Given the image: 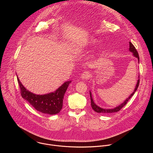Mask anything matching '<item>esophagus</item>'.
<instances>
[{
  "label": "esophagus",
  "mask_w": 153,
  "mask_h": 153,
  "mask_svg": "<svg viewBox=\"0 0 153 153\" xmlns=\"http://www.w3.org/2000/svg\"><path fill=\"white\" fill-rule=\"evenodd\" d=\"M90 73L88 71H85L80 76V78L82 80H85V79H88L90 77Z\"/></svg>",
  "instance_id": "esophagus-1"
}]
</instances>
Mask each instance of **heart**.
Returning <instances> with one entry per match:
<instances>
[{
  "instance_id": "b5f03b06",
  "label": "heart",
  "mask_w": 153,
  "mask_h": 153,
  "mask_svg": "<svg viewBox=\"0 0 153 153\" xmlns=\"http://www.w3.org/2000/svg\"><path fill=\"white\" fill-rule=\"evenodd\" d=\"M96 42H97V41H96L95 39H91V40H90V41L89 45H93V44H94V43H96Z\"/></svg>"
}]
</instances>
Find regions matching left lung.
I'll return each instance as SVG.
<instances>
[{
  "instance_id": "obj_1",
  "label": "left lung",
  "mask_w": 153,
  "mask_h": 153,
  "mask_svg": "<svg viewBox=\"0 0 153 153\" xmlns=\"http://www.w3.org/2000/svg\"><path fill=\"white\" fill-rule=\"evenodd\" d=\"M129 51L130 52H131L133 53V55L134 56V57L137 58L138 59V62L139 63V54L136 49V48L134 47V45L132 44V43H131L129 42ZM139 79L137 80V84L136 85V87L134 88V90L133 91V93L132 94H131V95L129 96V97L122 103H121L120 105H118L117 106L114 108H112V109H105V108H102L99 106H97L94 102L93 99V97H92V93L90 91V98H91V107L93 108V110H94V111H96V113H116V112H117L119 111L120 109L122 108H123L126 104V103L128 102V101L129 100V99L135 93V92L136 91V90H137L138 88V86H139V76L138 77Z\"/></svg>"
}]
</instances>
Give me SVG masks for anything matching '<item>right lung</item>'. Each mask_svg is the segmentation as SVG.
<instances>
[{
	"label": "right lung",
	"instance_id": "right-lung-1",
	"mask_svg": "<svg viewBox=\"0 0 153 153\" xmlns=\"http://www.w3.org/2000/svg\"><path fill=\"white\" fill-rule=\"evenodd\" d=\"M17 81L20 88L21 96L28 101L34 109L40 113L47 114H56L62 110L64 94L71 81L64 82L54 92L45 94H36L29 90L22 84L18 76Z\"/></svg>",
	"mask_w": 153,
	"mask_h": 153
}]
</instances>
